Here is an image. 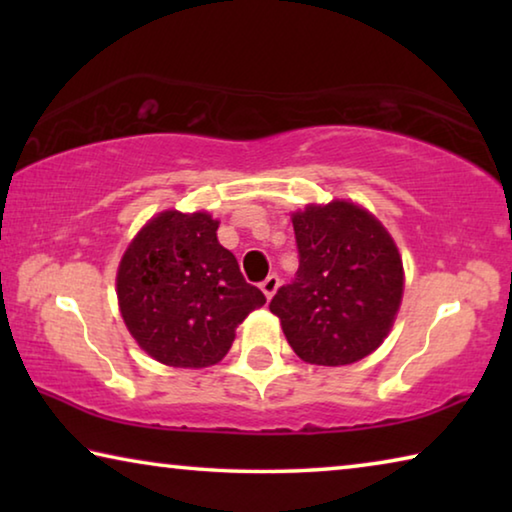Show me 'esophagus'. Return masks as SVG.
<instances>
[{
  "label": "esophagus",
  "mask_w": 512,
  "mask_h": 512,
  "mask_svg": "<svg viewBox=\"0 0 512 512\" xmlns=\"http://www.w3.org/2000/svg\"><path fill=\"white\" fill-rule=\"evenodd\" d=\"M259 287H262V291H264V296L271 300L273 296H275V291H277V287H280V277H277L275 273L273 275H268L266 280L259 284Z\"/></svg>",
  "instance_id": "obj_1"
}]
</instances>
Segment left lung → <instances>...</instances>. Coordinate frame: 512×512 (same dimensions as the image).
<instances>
[{
	"mask_svg": "<svg viewBox=\"0 0 512 512\" xmlns=\"http://www.w3.org/2000/svg\"><path fill=\"white\" fill-rule=\"evenodd\" d=\"M300 266L271 311L302 361L348 366L391 332L404 291L402 257L384 225L348 201L291 216Z\"/></svg>",
	"mask_w": 512,
	"mask_h": 512,
	"instance_id": "left-lung-1",
	"label": "left lung"
}]
</instances>
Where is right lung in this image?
<instances>
[{"label":"right lung","instance_id":"1","mask_svg":"<svg viewBox=\"0 0 512 512\" xmlns=\"http://www.w3.org/2000/svg\"><path fill=\"white\" fill-rule=\"evenodd\" d=\"M207 212H160L137 232L117 271L121 318L137 345L173 368L228 354L235 329L266 298L244 280Z\"/></svg>","mask_w":512,"mask_h":512}]
</instances>
